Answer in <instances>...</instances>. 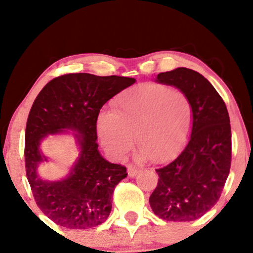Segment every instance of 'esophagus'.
Masks as SVG:
<instances>
[{"label":"esophagus","mask_w":253,"mask_h":253,"mask_svg":"<svg viewBox=\"0 0 253 253\" xmlns=\"http://www.w3.org/2000/svg\"><path fill=\"white\" fill-rule=\"evenodd\" d=\"M138 171H139V169L133 167V166H127V176L129 177H134L138 174Z\"/></svg>","instance_id":"1"}]
</instances>
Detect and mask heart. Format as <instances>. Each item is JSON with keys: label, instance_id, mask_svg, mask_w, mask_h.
Wrapping results in <instances>:
<instances>
[{"label": "heart", "instance_id": "b5f03b06", "mask_svg": "<svg viewBox=\"0 0 253 253\" xmlns=\"http://www.w3.org/2000/svg\"><path fill=\"white\" fill-rule=\"evenodd\" d=\"M193 109L188 95L160 84L127 89L114 101V113L98 117V134L113 157L122 158L132 147L134 134L141 157L161 162L171 159L188 139Z\"/></svg>", "mask_w": 253, "mask_h": 253}]
</instances>
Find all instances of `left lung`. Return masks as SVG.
<instances>
[{
	"mask_svg": "<svg viewBox=\"0 0 253 253\" xmlns=\"http://www.w3.org/2000/svg\"><path fill=\"white\" fill-rule=\"evenodd\" d=\"M155 82L188 95L193 121L184 150L170 164L157 169L159 181L150 205L162 220H197L215 205L229 175V114L213 85L195 70L177 68L161 72Z\"/></svg>",
	"mask_w": 253,
	"mask_h": 253,
	"instance_id": "obj_1",
	"label": "left lung"
}]
</instances>
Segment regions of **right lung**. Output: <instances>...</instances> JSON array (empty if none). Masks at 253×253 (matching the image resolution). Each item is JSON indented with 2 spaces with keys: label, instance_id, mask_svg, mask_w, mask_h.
Instances as JSON below:
<instances>
[{
  "label": "right lung",
  "instance_id": "1",
  "mask_svg": "<svg viewBox=\"0 0 253 253\" xmlns=\"http://www.w3.org/2000/svg\"><path fill=\"white\" fill-rule=\"evenodd\" d=\"M136 79L121 76L69 74L54 78L34 100L25 131V168L37 205L44 215L69 229H88L105 222L115 186L126 177L124 166L100 154L96 121L102 106ZM73 131L80 155L58 181L41 177L37 167L47 161L40 150L48 135Z\"/></svg>",
  "mask_w": 253,
  "mask_h": 253
}]
</instances>
